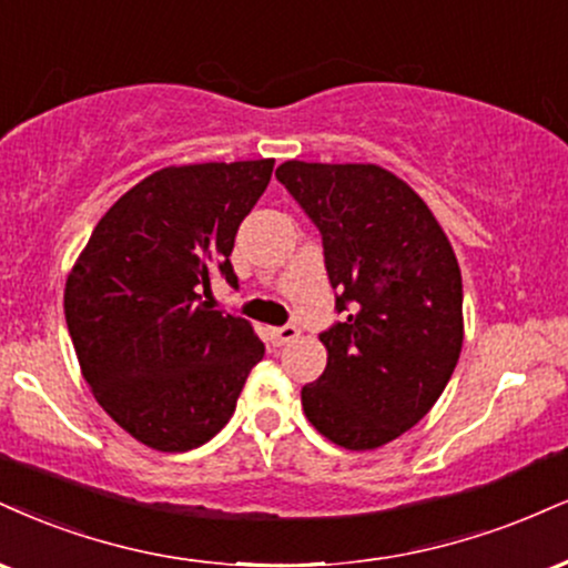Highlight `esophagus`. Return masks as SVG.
<instances>
[{
	"mask_svg": "<svg viewBox=\"0 0 568 568\" xmlns=\"http://www.w3.org/2000/svg\"><path fill=\"white\" fill-rule=\"evenodd\" d=\"M298 338V327L296 325H283V327H272L270 331V341L275 346H285L291 341Z\"/></svg>",
	"mask_w": 568,
	"mask_h": 568,
	"instance_id": "34e87169",
	"label": "esophagus"
}]
</instances>
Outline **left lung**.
<instances>
[{
	"instance_id": "1",
	"label": "left lung",
	"mask_w": 568,
	"mask_h": 568,
	"mask_svg": "<svg viewBox=\"0 0 568 568\" xmlns=\"http://www.w3.org/2000/svg\"><path fill=\"white\" fill-rule=\"evenodd\" d=\"M277 180L323 232L344 323L325 331V373L302 388L306 420L354 453L418 423L463 349V280L453 243L405 180L378 163L285 161Z\"/></svg>"
}]
</instances>
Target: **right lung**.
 Listing matches in <instances>:
<instances>
[{
	"instance_id": "add662e5",
	"label": "right lung",
	"mask_w": 568,
	"mask_h": 568,
	"mask_svg": "<svg viewBox=\"0 0 568 568\" xmlns=\"http://www.w3.org/2000/svg\"><path fill=\"white\" fill-rule=\"evenodd\" d=\"M275 159L166 166L136 182L65 277L63 310L84 381L129 436L187 453L224 428L264 344L248 320L201 296L237 285V227Z\"/></svg>"
}]
</instances>
